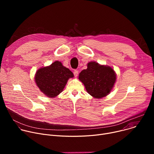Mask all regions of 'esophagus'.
<instances>
[{"instance_id":"1","label":"esophagus","mask_w":154,"mask_h":154,"mask_svg":"<svg viewBox=\"0 0 154 154\" xmlns=\"http://www.w3.org/2000/svg\"><path fill=\"white\" fill-rule=\"evenodd\" d=\"M74 76L75 77H77L78 74H79V71L77 70H74Z\"/></svg>"}]
</instances>
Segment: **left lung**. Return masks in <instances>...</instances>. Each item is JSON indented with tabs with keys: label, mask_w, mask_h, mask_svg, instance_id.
Here are the masks:
<instances>
[{
	"label": "left lung",
	"mask_w": 154,
	"mask_h": 154,
	"mask_svg": "<svg viewBox=\"0 0 154 154\" xmlns=\"http://www.w3.org/2000/svg\"><path fill=\"white\" fill-rule=\"evenodd\" d=\"M79 79L88 93L94 98L101 99L112 91L116 81V74L111 66L90 61L87 64V68L79 74Z\"/></svg>",
	"instance_id": "8db88e82"
}]
</instances>
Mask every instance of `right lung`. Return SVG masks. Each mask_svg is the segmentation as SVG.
Listing matches in <instances>:
<instances>
[{
  "label": "right lung",
  "instance_id": "right-lung-1",
  "mask_svg": "<svg viewBox=\"0 0 154 154\" xmlns=\"http://www.w3.org/2000/svg\"><path fill=\"white\" fill-rule=\"evenodd\" d=\"M73 77V73L68 68L64 66L61 62L55 61L48 66L38 69L35 82L44 94L53 98L63 91L69 79Z\"/></svg>",
  "mask_w": 154,
  "mask_h": 154
}]
</instances>
